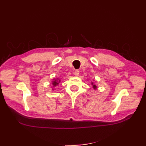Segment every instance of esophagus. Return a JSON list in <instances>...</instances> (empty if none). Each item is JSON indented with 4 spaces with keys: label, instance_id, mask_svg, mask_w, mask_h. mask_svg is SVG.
Masks as SVG:
<instances>
[{
    "label": "esophagus",
    "instance_id": "1",
    "mask_svg": "<svg viewBox=\"0 0 146 146\" xmlns=\"http://www.w3.org/2000/svg\"><path fill=\"white\" fill-rule=\"evenodd\" d=\"M74 74H75V75L76 76H78L80 75V71L78 70H76L75 72H74Z\"/></svg>",
    "mask_w": 146,
    "mask_h": 146
}]
</instances>
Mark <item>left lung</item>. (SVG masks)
Wrapping results in <instances>:
<instances>
[{"instance_id":"obj_1","label":"left lung","mask_w":146,"mask_h":146,"mask_svg":"<svg viewBox=\"0 0 146 146\" xmlns=\"http://www.w3.org/2000/svg\"><path fill=\"white\" fill-rule=\"evenodd\" d=\"M92 83V85L93 86V88H94V90H96L97 89V86H96L95 84H94V82H91Z\"/></svg>"}]
</instances>
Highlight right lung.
I'll use <instances>...</instances> for the list:
<instances>
[{"mask_svg": "<svg viewBox=\"0 0 146 146\" xmlns=\"http://www.w3.org/2000/svg\"><path fill=\"white\" fill-rule=\"evenodd\" d=\"M61 82V80L60 79V78H53L52 79V86H51V90H54V88L56 86H57Z\"/></svg>", "mask_w": 146, "mask_h": 146, "instance_id": "obj_1", "label": "right lung"}]
</instances>
